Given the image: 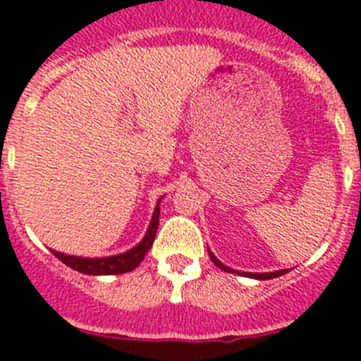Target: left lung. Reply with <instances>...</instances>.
Wrapping results in <instances>:
<instances>
[{
    "label": "left lung",
    "instance_id": "8db88e82",
    "mask_svg": "<svg viewBox=\"0 0 361 361\" xmlns=\"http://www.w3.org/2000/svg\"><path fill=\"white\" fill-rule=\"evenodd\" d=\"M208 252H210V251H208ZM210 258H212V262H214V264L217 265L219 269H222V271L237 272V271H233V269L226 267V265H224V264H221V262H219L217 258H215L214 255H212V252H210ZM285 272H288L287 269H283V271H276V272H260V274H258V272H242V274L247 276V278H255V279H272V278H278V276H283V274H285Z\"/></svg>",
    "mask_w": 361,
    "mask_h": 361
}]
</instances>
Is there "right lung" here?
<instances>
[{
	"instance_id": "add662e5",
	"label": "right lung",
	"mask_w": 361,
	"mask_h": 361,
	"mask_svg": "<svg viewBox=\"0 0 361 361\" xmlns=\"http://www.w3.org/2000/svg\"><path fill=\"white\" fill-rule=\"evenodd\" d=\"M158 217H160V208H154L153 219H151L149 230H147L146 237L142 238L139 245H135L130 251L123 252V255H116V257H106V258H78V257H69L63 252L53 251L60 262L69 265L74 271L83 272V274L90 276H99V274H124V272L133 271L135 267H139L140 262L144 260L146 252L149 251L153 245L154 235L158 230Z\"/></svg>"
}]
</instances>
